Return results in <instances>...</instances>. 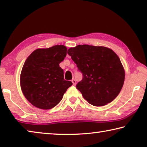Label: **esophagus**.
<instances>
[{
    "label": "esophagus",
    "mask_w": 147,
    "mask_h": 147,
    "mask_svg": "<svg viewBox=\"0 0 147 147\" xmlns=\"http://www.w3.org/2000/svg\"><path fill=\"white\" fill-rule=\"evenodd\" d=\"M72 82H73V84L74 86H75L76 84V80H75V79H73V80H72Z\"/></svg>",
    "instance_id": "34e87169"
}]
</instances>
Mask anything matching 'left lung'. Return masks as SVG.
Masks as SVG:
<instances>
[{"label":"left lung","mask_w":147,"mask_h":147,"mask_svg":"<svg viewBox=\"0 0 147 147\" xmlns=\"http://www.w3.org/2000/svg\"><path fill=\"white\" fill-rule=\"evenodd\" d=\"M67 53L83 74L76 88L89 104L104 106L118 96L125 71L115 52L106 47L79 45Z\"/></svg>","instance_id":"obj_1"}]
</instances>
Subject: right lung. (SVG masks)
I'll list each match as a JSON object with an SVG mask.
<instances>
[{
    "mask_svg": "<svg viewBox=\"0 0 147 147\" xmlns=\"http://www.w3.org/2000/svg\"><path fill=\"white\" fill-rule=\"evenodd\" d=\"M67 51V47L62 45L37 49L24 62L20 85L25 98L36 108H54L73 84L65 80L63 70L59 65L66 56Z\"/></svg>",
    "mask_w": 147,
    "mask_h": 147,
    "instance_id": "right-lung-1",
    "label": "right lung"
}]
</instances>
